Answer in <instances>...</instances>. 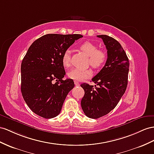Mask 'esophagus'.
I'll return each mask as SVG.
<instances>
[{
  "label": "esophagus",
  "mask_w": 154,
  "mask_h": 154,
  "mask_svg": "<svg viewBox=\"0 0 154 154\" xmlns=\"http://www.w3.org/2000/svg\"><path fill=\"white\" fill-rule=\"evenodd\" d=\"M74 83H75V86H79V82L77 81H75Z\"/></svg>",
  "instance_id": "1"
}]
</instances>
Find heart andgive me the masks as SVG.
<instances>
[{
	"label": "heart",
	"mask_w": 154,
	"mask_h": 154,
	"mask_svg": "<svg viewBox=\"0 0 154 154\" xmlns=\"http://www.w3.org/2000/svg\"><path fill=\"white\" fill-rule=\"evenodd\" d=\"M80 49L89 57V64L94 68H99L103 66L107 60V54L105 51L98 49L97 46L94 43L86 42L82 43L79 47ZM62 64L65 67H69L71 64V51L66 49L62 57ZM92 75V72L87 69L73 68L69 71L68 76L75 81H83Z\"/></svg>",
	"instance_id": "obj_1"
}]
</instances>
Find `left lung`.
<instances>
[{
    "label": "left lung",
    "instance_id": "left-lung-1",
    "mask_svg": "<svg viewBox=\"0 0 154 154\" xmlns=\"http://www.w3.org/2000/svg\"><path fill=\"white\" fill-rule=\"evenodd\" d=\"M107 50V59L92 81L98 86L83 83L81 107L86 116L94 119L107 115L115 108L128 85L129 63L120 43L107 35H97Z\"/></svg>",
    "mask_w": 154,
    "mask_h": 154
}]
</instances>
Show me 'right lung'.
Returning <instances> with one entry per match:
<instances>
[{"mask_svg": "<svg viewBox=\"0 0 154 154\" xmlns=\"http://www.w3.org/2000/svg\"><path fill=\"white\" fill-rule=\"evenodd\" d=\"M81 34H45L30 46L21 63V90L29 107L37 115L52 118L60 114L66 97L74 87L62 62L64 51Z\"/></svg>", "mask_w": 154, "mask_h": 154, "instance_id": "obj_1", "label": "right lung"}]
</instances>
